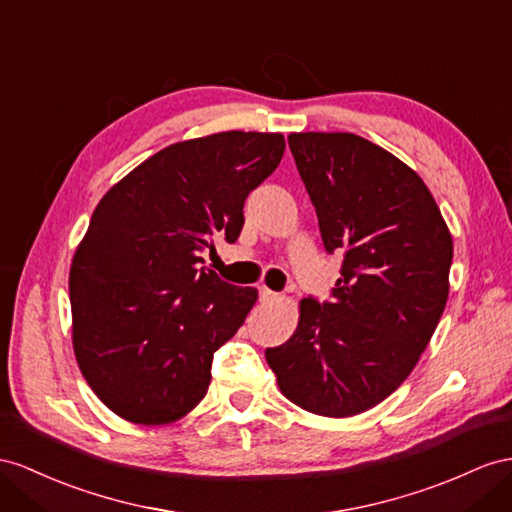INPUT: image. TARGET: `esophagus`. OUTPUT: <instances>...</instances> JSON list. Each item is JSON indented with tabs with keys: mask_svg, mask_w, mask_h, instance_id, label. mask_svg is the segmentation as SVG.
<instances>
[{
	"mask_svg": "<svg viewBox=\"0 0 512 512\" xmlns=\"http://www.w3.org/2000/svg\"><path fill=\"white\" fill-rule=\"evenodd\" d=\"M277 298H279V294L268 290L266 285L259 287V300H261V303H272V300H277Z\"/></svg>",
	"mask_w": 512,
	"mask_h": 512,
	"instance_id": "esophagus-1",
	"label": "esophagus"
}]
</instances>
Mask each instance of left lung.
Instances as JSON below:
<instances>
[{
	"instance_id": "obj_1",
	"label": "left lung",
	"mask_w": 512,
	"mask_h": 512,
	"mask_svg": "<svg viewBox=\"0 0 512 512\" xmlns=\"http://www.w3.org/2000/svg\"><path fill=\"white\" fill-rule=\"evenodd\" d=\"M326 253H342L331 300L300 303L296 333L266 359L300 409L350 417L411 374L448 300L452 235L426 183L355 134L287 138Z\"/></svg>"
}]
</instances>
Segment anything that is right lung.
Segmentation results:
<instances>
[{
  "mask_svg": "<svg viewBox=\"0 0 512 512\" xmlns=\"http://www.w3.org/2000/svg\"><path fill=\"white\" fill-rule=\"evenodd\" d=\"M281 134L222 131L170 144L99 201L73 257V348L88 385L134 424L199 404L214 352L244 324L255 287L203 264L214 235L240 238L244 201L277 170Z\"/></svg>",
  "mask_w": 512,
  "mask_h": 512,
  "instance_id": "right-lung-1",
  "label": "right lung"
}]
</instances>
